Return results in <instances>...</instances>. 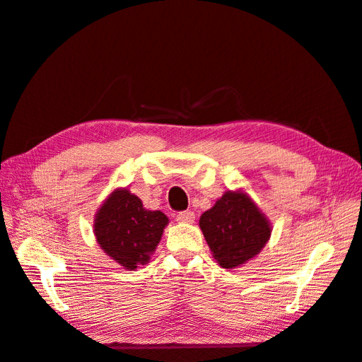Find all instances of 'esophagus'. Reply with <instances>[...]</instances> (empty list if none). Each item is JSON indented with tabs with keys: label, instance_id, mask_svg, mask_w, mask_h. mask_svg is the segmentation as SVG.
I'll list each match as a JSON object with an SVG mask.
<instances>
[{
	"label": "esophagus",
	"instance_id": "34e87169",
	"mask_svg": "<svg viewBox=\"0 0 362 362\" xmlns=\"http://www.w3.org/2000/svg\"><path fill=\"white\" fill-rule=\"evenodd\" d=\"M176 220H178V222H182V223H192L195 220V214L192 211H182V212H178Z\"/></svg>",
	"mask_w": 362,
	"mask_h": 362
}]
</instances>
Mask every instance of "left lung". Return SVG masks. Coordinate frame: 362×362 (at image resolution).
I'll use <instances>...</instances> for the list:
<instances>
[{
    "instance_id": "obj_1",
    "label": "left lung",
    "mask_w": 362,
    "mask_h": 362,
    "mask_svg": "<svg viewBox=\"0 0 362 362\" xmlns=\"http://www.w3.org/2000/svg\"><path fill=\"white\" fill-rule=\"evenodd\" d=\"M200 228L216 261L234 269L259 255L270 239L269 218L242 190H228L209 211L202 214Z\"/></svg>"
}]
</instances>
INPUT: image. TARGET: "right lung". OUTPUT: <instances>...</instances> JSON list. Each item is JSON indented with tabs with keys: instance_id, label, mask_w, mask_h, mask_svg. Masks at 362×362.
Segmentation results:
<instances>
[{
	"instance_id": "1",
	"label": "right lung",
	"mask_w": 362,
	"mask_h": 362,
	"mask_svg": "<svg viewBox=\"0 0 362 362\" xmlns=\"http://www.w3.org/2000/svg\"><path fill=\"white\" fill-rule=\"evenodd\" d=\"M168 218L160 211L144 208L128 189H115L95 214L93 233L98 245L127 270L148 262Z\"/></svg>"
}]
</instances>
